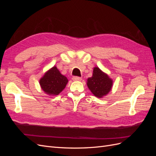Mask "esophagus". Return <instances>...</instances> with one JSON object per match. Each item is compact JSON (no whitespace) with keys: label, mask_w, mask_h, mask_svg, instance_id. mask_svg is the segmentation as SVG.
<instances>
[{"label":"esophagus","mask_w":156,"mask_h":156,"mask_svg":"<svg viewBox=\"0 0 156 156\" xmlns=\"http://www.w3.org/2000/svg\"><path fill=\"white\" fill-rule=\"evenodd\" d=\"M72 79H73V81H81L82 79H81V77L74 76V77H73Z\"/></svg>","instance_id":"34e87169"}]
</instances>
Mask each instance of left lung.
<instances>
[{
    "label": "left lung",
    "mask_w": 156,
    "mask_h": 156,
    "mask_svg": "<svg viewBox=\"0 0 156 156\" xmlns=\"http://www.w3.org/2000/svg\"><path fill=\"white\" fill-rule=\"evenodd\" d=\"M87 84L94 96L103 98L111 91L112 80L98 67H95L93 69L92 77L87 79Z\"/></svg>",
    "instance_id": "obj_1"
}]
</instances>
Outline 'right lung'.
Masks as SVG:
<instances>
[{
    "label": "right lung",
    "instance_id": "obj_1",
    "mask_svg": "<svg viewBox=\"0 0 156 156\" xmlns=\"http://www.w3.org/2000/svg\"><path fill=\"white\" fill-rule=\"evenodd\" d=\"M68 80L62 75L55 66L47 72L40 80L41 89L50 96H56L62 92L66 86Z\"/></svg>",
    "mask_w": 156,
    "mask_h": 156
}]
</instances>
